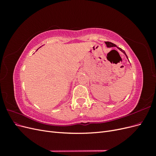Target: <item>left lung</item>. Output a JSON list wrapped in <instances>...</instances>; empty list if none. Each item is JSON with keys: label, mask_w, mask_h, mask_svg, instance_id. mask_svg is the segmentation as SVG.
Wrapping results in <instances>:
<instances>
[{"label": "left lung", "mask_w": 156, "mask_h": 156, "mask_svg": "<svg viewBox=\"0 0 156 156\" xmlns=\"http://www.w3.org/2000/svg\"><path fill=\"white\" fill-rule=\"evenodd\" d=\"M105 44L107 45V48H113V47H116L117 48V46L115 45V44H112V43H111V42H109V41H105ZM118 49H119L120 51H121L122 53H123L126 56V58L128 59V58H127V56L126 55V53H125V51H124V50H122L121 48H117Z\"/></svg>", "instance_id": "8db88e82"}]
</instances>
